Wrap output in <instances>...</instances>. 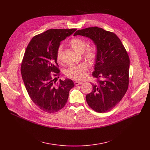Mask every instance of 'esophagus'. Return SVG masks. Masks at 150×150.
<instances>
[{"mask_svg": "<svg viewBox=\"0 0 150 150\" xmlns=\"http://www.w3.org/2000/svg\"><path fill=\"white\" fill-rule=\"evenodd\" d=\"M83 83V82H81V81H75V85H81Z\"/></svg>", "mask_w": 150, "mask_h": 150, "instance_id": "obj_1", "label": "esophagus"}]
</instances>
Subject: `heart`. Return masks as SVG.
I'll return each instance as SVG.
<instances>
[{
  "instance_id": "heart-1",
  "label": "heart",
  "mask_w": 150,
  "mask_h": 150,
  "mask_svg": "<svg viewBox=\"0 0 150 150\" xmlns=\"http://www.w3.org/2000/svg\"><path fill=\"white\" fill-rule=\"evenodd\" d=\"M69 44L72 49L79 53L82 52L83 56L90 62H94L97 56V48L94 46H88L85 50L86 46V42L80 38H74L70 42ZM62 47L59 46L56 52V58L57 62L61 61V53ZM88 64L87 63H82L77 65H73L69 67L65 71L66 75L73 79L79 80L83 79L87 75Z\"/></svg>"
}]
</instances>
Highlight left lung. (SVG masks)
Returning <instances> with one entry per match:
<instances>
[{
	"instance_id": "1",
	"label": "left lung",
	"mask_w": 150,
	"mask_h": 150,
	"mask_svg": "<svg viewBox=\"0 0 150 150\" xmlns=\"http://www.w3.org/2000/svg\"><path fill=\"white\" fill-rule=\"evenodd\" d=\"M78 35L90 38L97 50L93 75L100 79L92 84L93 91L86 96L87 102L97 112L110 111L127 90L129 56L120 40L113 33L94 27L78 30L74 35Z\"/></svg>"
}]
</instances>
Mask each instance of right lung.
Here are the masks:
<instances>
[{
	"instance_id": "obj_1",
	"label": "right lung",
	"mask_w": 150,
	"mask_h": 150,
	"mask_svg": "<svg viewBox=\"0 0 150 150\" xmlns=\"http://www.w3.org/2000/svg\"><path fill=\"white\" fill-rule=\"evenodd\" d=\"M76 30H48L34 36L26 49L21 64V75L31 99L44 112L51 113L62 109L75 85L72 80L68 78L56 83V77H54L60 73L57 50L61 41ZM52 72L55 73L53 76Z\"/></svg>"
}]
</instances>
